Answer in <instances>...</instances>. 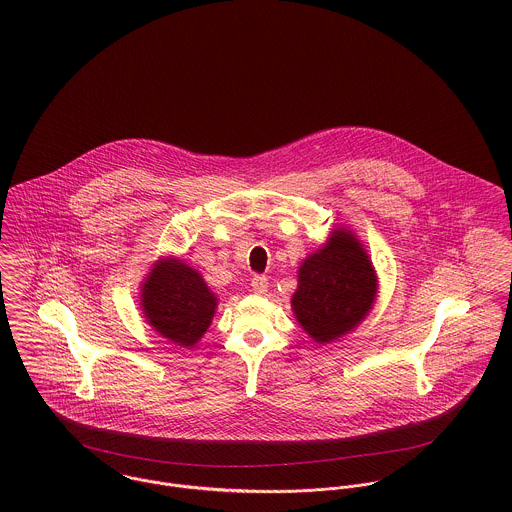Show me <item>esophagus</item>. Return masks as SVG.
I'll return each instance as SVG.
<instances>
[{"label": "esophagus", "mask_w": 512, "mask_h": 512, "mask_svg": "<svg viewBox=\"0 0 512 512\" xmlns=\"http://www.w3.org/2000/svg\"><path fill=\"white\" fill-rule=\"evenodd\" d=\"M252 292L262 295L268 292V278L266 276H254L252 278Z\"/></svg>", "instance_id": "esophagus-1"}]
</instances>
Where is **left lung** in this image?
I'll use <instances>...</instances> for the list:
<instances>
[{
	"instance_id": "1",
	"label": "left lung",
	"mask_w": 512,
	"mask_h": 512,
	"mask_svg": "<svg viewBox=\"0 0 512 512\" xmlns=\"http://www.w3.org/2000/svg\"><path fill=\"white\" fill-rule=\"evenodd\" d=\"M292 309L303 331L325 345L355 329L372 309L378 280L361 240L337 228L301 262Z\"/></svg>"
}]
</instances>
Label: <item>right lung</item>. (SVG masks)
<instances>
[{
	"mask_svg": "<svg viewBox=\"0 0 512 512\" xmlns=\"http://www.w3.org/2000/svg\"><path fill=\"white\" fill-rule=\"evenodd\" d=\"M217 301L203 276L177 258L157 260L142 284V311L147 323L183 347H193L205 335Z\"/></svg>",
	"mask_w": 512,
	"mask_h": 512,
	"instance_id": "obj_1",
	"label": "right lung"
}]
</instances>
